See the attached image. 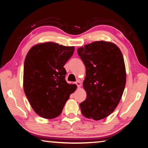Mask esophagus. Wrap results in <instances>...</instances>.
<instances>
[{
	"label": "esophagus",
	"mask_w": 148,
	"mask_h": 148,
	"mask_svg": "<svg viewBox=\"0 0 148 148\" xmlns=\"http://www.w3.org/2000/svg\"><path fill=\"white\" fill-rule=\"evenodd\" d=\"M75 84H76V85L77 86V88H79L81 86V83L79 81H77L76 82H75Z\"/></svg>",
	"instance_id": "34e87169"
}]
</instances>
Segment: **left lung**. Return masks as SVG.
<instances>
[{
  "mask_svg": "<svg viewBox=\"0 0 148 148\" xmlns=\"http://www.w3.org/2000/svg\"><path fill=\"white\" fill-rule=\"evenodd\" d=\"M86 75L83 87L86 98L80 103L85 117L99 121L115 110L126 83L124 60L115 44L98 41L79 48Z\"/></svg>",
  "mask_w": 148,
  "mask_h": 148,
  "instance_id": "obj_1",
  "label": "left lung"
}]
</instances>
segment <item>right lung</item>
Returning a JSON list of instances; mask_svg holds the SVG:
<instances>
[{
	"instance_id": "1",
	"label": "right lung",
	"mask_w": 148,
	"mask_h": 148,
	"mask_svg": "<svg viewBox=\"0 0 148 148\" xmlns=\"http://www.w3.org/2000/svg\"><path fill=\"white\" fill-rule=\"evenodd\" d=\"M74 51V47L46 42L34 45L26 55L24 91L33 110L44 119L59 115L76 89V85L68 84L65 79L64 67Z\"/></svg>"
}]
</instances>
